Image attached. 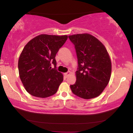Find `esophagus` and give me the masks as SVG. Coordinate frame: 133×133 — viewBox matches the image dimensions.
I'll return each instance as SVG.
<instances>
[{
    "label": "esophagus",
    "instance_id": "1",
    "mask_svg": "<svg viewBox=\"0 0 133 133\" xmlns=\"http://www.w3.org/2000/svg\"><path fill=\"white\" fill-rule=\"evenodd\" d=\"M70 74H71V72H68L64 73V75L65 77H68V76L70 75Z\"/></svg>",
    "mask_w": 133,
    "mask_h": 133
}]
</instances>
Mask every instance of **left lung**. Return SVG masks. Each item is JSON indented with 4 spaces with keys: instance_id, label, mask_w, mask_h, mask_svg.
<instances>
[{
    "instance_id": "left-lung-1",
    "label": "left lung",
    "mask_w": 133,
    "mask_h": 133,
    "mask_svg": "<svg viewBox=\"0 0 133 133\" xmlns=\"http://www.w3.org/2000/svg\"><path fill=\"white\" fill-rule=\"evenodd\" d=\"M74 44L78 68L76 81L71 85L73 94L89 99L99 96L109 83L111 62L106 47L89 34L69 36Z\"/></svg>"
}]
</instances>
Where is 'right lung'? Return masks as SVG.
Here are the masks:
<instances>
[{
  "label": "right lung",
  "mask_w": 133,
  "mask_h": 133,
  "mask_svg": "<svg viewBox=\"0 0 133 133\" xmlns=\"http://www.w3.org/2000/svg\"><path fill=\"white\" fill-rule=\"evenodd\" d=\"M68 37L41 34L30 40L23 49L18 62L19 76L32 96L44 98L57 92L63 75L56 69L55 57ZM52 64L54 68H51Z\"/></svg>",
  "instance_id": "add662e5"
}]
</instances>
